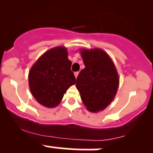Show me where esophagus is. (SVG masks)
Masks as SVG:
<instances>
[{
	"label": "esophagus",
	"instance_id": "esophagus-1",
	"mask_svg": "<svg viewBox=\"0 0 153 153\" xmlns=\"http://www.w3.org/2000/svg\"><path fill=\"white\" fill-rule=\"evenodd\" d=\"M78 74H79V72H75V78H77V77H78Z\"/></svg>",
	"mask_w": 153,
	"mask_h": 153
}]
</instances>
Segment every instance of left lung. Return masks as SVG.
Wrapping results in <instances>:
<instances>
[{"mask_svg": "<svg viewBox=\"0 0 153 153\" xmlns=\"http://www.w3.org/2000/svg\"><path fill=\"white\" fill-rule=\"evenodd\" d=\"M85 68L80 72L76 87L86 109L92 112L104 110L114 99L119 78L110 57L101 49H81Z\"/></svg>", "mask_w": 153, "mask_h": 153, "instance_id": "1", "label": "left lung"}]
</instances>
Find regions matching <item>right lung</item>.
Wrapping results in <instances>:
<instances>
[{
  "label": "right lung",
  "mask_w": 153,
  "mask_h": 153,
  "mask_svg": "<svg viewBox=\"0 0 153 153\" xmlns=\"http://www.w3.org/2000/svg\"><path fill=\"white\" fill-rule=\"evenodd\" d=\"M71 66L64 47L52 48L38 58L29 72V86L39 104L49 108L60 104L66 91L76 81Z\"/></svg>",
  "instance_id": "add662e5"
}]
</instances>
